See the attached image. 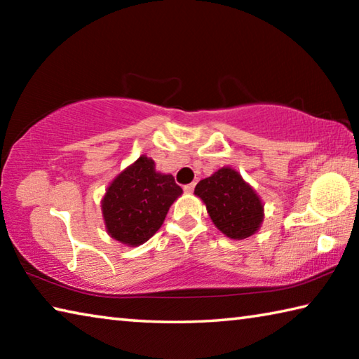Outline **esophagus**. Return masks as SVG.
<instances>
[{"label":"esophagus","mask_w":359,"mask_h":359,"mask_svg":"<svg viewBox=\"0 0 359 359\" xmlns=\"http://www.w3.org/2000/svg\"><path fill=\"white\" fill-rule=\"evenodd\" d=\"M193 190H194V184H188V185L184 187L185 193H193Z\"/></svg>","instance_id":"34e87169"}]
</instances>
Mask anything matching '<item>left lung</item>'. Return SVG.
<instances>
[{
  "mask_svg": "<svg viewBox=\"0 0 359 359\" xmlns=\"http://www.w3.org/2000/svg\"><path fill=\"white\" fill-rule=\"evenodd\" d=\"M215 226L231 239L255 234L263 222V204L234 169L222 168L194 188Z\"/></svg>",
  "mask_w": 359,
  "mask_h": 359,
  "instance_id": "obj_1",
  "label": "left lung"
}]
</instances>
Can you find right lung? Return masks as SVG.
I'll list each match as a JSON object with an SVG mask.
<instances>
[{
  "label": "right lung",
  "mask_w": 359,
  "mask_h": 359,
  "mask_svg": "<svg viewBox=\"0 0 359 359\" xmlns=\"http://www.w3.org/2000/svg\"><path fill=\"white\" fill-rule=\"evenodd\" d=\"M180 194L171 174L156 172L154 160L141 156L107 188L101 205L107 233L121 244H144L160 229Z\"/></svg>",
  "instance_id": "obj_1"
}]
</instances>
